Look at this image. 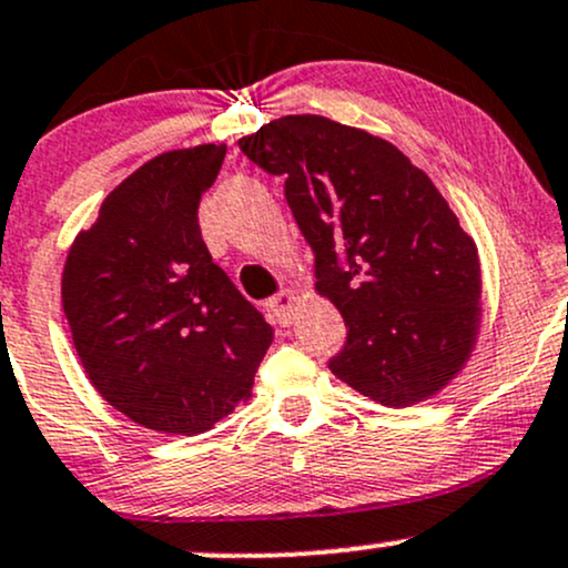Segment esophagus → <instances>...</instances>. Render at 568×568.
I'll return each mask as SVG.
<instances>
[{"label": "esophagus", "mask_w": 568, "mask_h": 568, "mask_svg": "<svg viewBox=\"0 0 568 568\" xmlns=\"http://www.w3.org/2000/svg\"><path fill=\"white\" fill-rule=\"evenodd\" d=\"M294 304H296L294 291H280L277 296H272L270 302H266V310H270L274 321L283 323V326H288L291 315H294Z\"/></svg>", "instance_id": "1"}]
</instances>
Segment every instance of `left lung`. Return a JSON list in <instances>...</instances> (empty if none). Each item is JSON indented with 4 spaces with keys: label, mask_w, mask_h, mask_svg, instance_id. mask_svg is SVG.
Masks as SVG:
<instances>
[{
    "label": "left lung",
    "mask_w": 568,
    "mask_h": 568,
    "mask_svg": "<svg viewBox=\"0 0 568 568\" xmlns=\"http://www.w3.org/2000/svg\"><path fill=\"white\" fill-rule=\"evenodd\" d=\"M240 151L283 174L315 288L345 317L328 369L385 407L445 388L475 347L483 280L475 240L428 174L390 142L323 115L277 118Z\"/></svg>",
    "instance_id": "1"
}]
</instances>
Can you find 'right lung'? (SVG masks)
<instances>
[{"label": "right lung", "instance_id": "right-lung-1", "mask_svg": "<svg viewBox=\"0 0 568 568\" xmlns=\"http://www.w3.org/2000/svg\"><path fill=\"white\" fill-rule=\"evenodd\" d=\"M226 145L161 153L74 236L61 302L91 385L161 434L213 428L251 398L272 326L213 264L199 202Z\"/></svg>", "mask_w": 568, "mask_h": 568}]
</instances>
